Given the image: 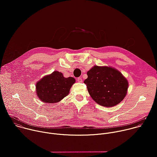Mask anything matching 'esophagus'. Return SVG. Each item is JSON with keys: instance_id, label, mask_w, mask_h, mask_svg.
Instances as JSON below:
<instances>
[{"instance_id": "1", "label": "esophagus", "mask_w": 157, "mask_h": 157, "mask_svg": "<svg viewBox=\"0 0 157 157\" xmlns=\"http://www.w3.org/2000/svg\"><path fill=\"white\" fill-rule=\"evenodd\" d=\"M77 81H78L79 82H82V78H81V77L78 78L77 79Z\"/></svg>"}]
</instances>
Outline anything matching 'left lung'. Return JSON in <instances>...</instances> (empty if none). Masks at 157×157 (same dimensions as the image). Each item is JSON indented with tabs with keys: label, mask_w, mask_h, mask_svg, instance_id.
I'll return each instance as SVG.
<instances>
[{
	"label": "left lung",
	"mask_w": 157,
	"mask_h": 157,
	"mask_svg": "<svg viewBox=\"0 0 157 157\" xmlns=\"http://www.w3.org/2000/svg\"><path fill=\"white\" fill-rule=\"evenodd\" d=\"M84 81L92 99L104 107H113L125 97L128 83L117 70L109 66H94L87 72Z\"/></svg>",
	"instance_id": "8db88e82"
}]
</instances>
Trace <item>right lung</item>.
<instances>
[{
	"label": "right lung",
	"instance_id": "1",
	"mask_svg": "<svg viewBox=\"0 0 157 157\" xmlns=\"http://www.w3.org/2000/svg\"><path fill=\"white\" fill-rule=\"evenodd\" d=\"M75 81L74 78H64L61 73L55 71L36 82V93L43 102L56 103L68 95Z\"/></svg>",
	"mask_w": 157,
	"mask_h": 157
}]
</instances>
